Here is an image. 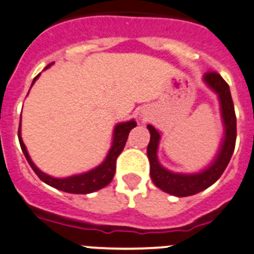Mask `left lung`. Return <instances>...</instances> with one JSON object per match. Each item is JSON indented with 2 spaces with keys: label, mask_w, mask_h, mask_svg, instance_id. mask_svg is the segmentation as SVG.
<instances>
[{
  "label": "left lung",
  "mask_w": 254,
  "mask_h": 254,
  "mask_svg": "<svg viewBox=\"0 0 254 254\" xmlns=\"http://www.w3.org/2000/svg\"><path fill=\"white\" fill-rule=\"evenodd\" d=\"M204 79L210 87L219 95L221 105V115H223L224 127H225V138H224L220 152H219L214 163L207 170L197 173V175H180V173H172L163 168L157 159L159 132L152 125H148V130L150 132V140L148 144L147 154L148 159H149V172L152 181L154 182L155 186L163 190L164 192L178 196V197L195 195V193L211 186L212 184H215L227 168L235 148L237 116H235L234 104H233L232 95H230L229 84L224 81L223 77L218 72H214V70H209V72L205 73Z\"/></svg>",
  "instance_id": "left-lung-1"
}]
</instances>
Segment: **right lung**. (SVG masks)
<instances>
[{"instance_id":"obj_1","label":"right lung","mask_w":254,"mask_h":254,"mask_svg":"<svg viewBox=\"0 0 254 254\" xmlns=\"http://www.w3.org/2000/svg\"><path fill=\"white\" fill-rule=\"evenodd\" d=\"M48 67H49V65H48ZM38 77L39 74L34 78L31 86H33L34 82L36 81ZM20 125H21V123H20ZM135 127H136V123L134 122V120L116 125L115 130H114L113 147H111L110 152H109V154H107L104 163L100 164L97 168L90 171V172L83 173V175H78V176H72V177H67V178L50 177V176L43 173L39 168H36V166L33 163V161H31L29 154H27L25 144L21 139V134H20V127H19V141H20V145H21V149L25 155V158H26V161L29 162V164H30V167L33 168L34 172L38 175V177L40 178L43 182H45V184L49 185V186L54 187V189L64 191V192L90 193V192H93V191H97V190L100 189H104L105 186H107V185L113 181L114 175H115V171H116V159H118L119 154H120V153L123 152V149H124L127 139V136H129L130 130Z\"/></svg>"}]
</instances>
